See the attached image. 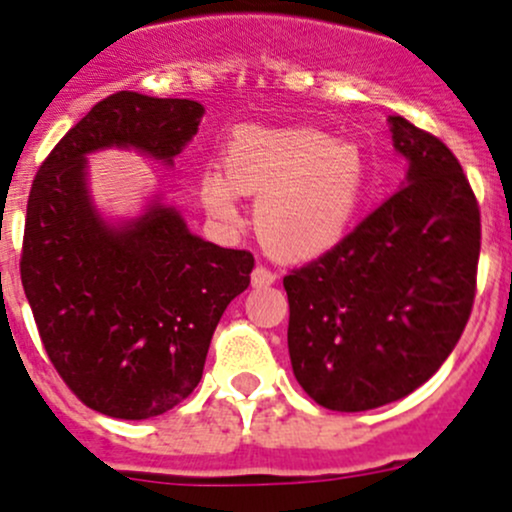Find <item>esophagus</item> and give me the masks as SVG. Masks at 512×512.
<instances>
[{"mask_svg": "<svg viewBox=\"0 0 512 512\" xmlns=\"http://www.w3.org/2000/svg\"><path fill=\"white\" fill-rule=\"evenodd\" d=\"M275 280H277V275L270 270V267L257 265L255 270H252V285L255 287H270V285H275Z\"/></svg>", "mask_w": 512, "mask_h": 512, "instance_id": "esophagus-1", "label": "esophagus"}]
</instances>
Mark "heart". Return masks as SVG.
Returning <instances> with one entry per match:
<instances>
[{"mask_svg": "<svg viewBox=\"0 0 512 512\" xmlns=\"http://www.w3.org/2000/svg\"><path fill=\"white\" fill-rule=\"evenodd\" d=\"M360 147L312 127L242 124L222 150V172L200 180L207 212L240 220V195H257L255 227L277 252L320 255L345 237L367 192Z\"/></svg>", "mask_w": 512, "mask_h": 512, "instance_id": "b5f03b06", "label": "heart"}]
</instances>
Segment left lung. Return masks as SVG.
I'll return each mask as SVG.
<instances>
[{
	"mask_svg": "<svg viewBox=\"0 0 512 512\" xmlns=\"http://www.w3.org/2000/svg\"><path fill=\"white\" fill-rule=\"evenodd\" d=\"M403 187L332 250L282 280L292 372L317 405L360 413L438 372L475 300L480 207L458 157L390 117Z\"/></svg>",
	"mask_w": 512,
	"mask_h": 512,
	"instance_id": "1",
	"label": "left lung"
}]
</instances>
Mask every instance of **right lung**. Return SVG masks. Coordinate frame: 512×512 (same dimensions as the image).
Listing matches in <instances>:
<instances>
[{
	"mask_svg": "<svg viewBox=\"0 0 512 512\" xmlns=\"http://www.w3.org/2000/svg\"><path fill=\"white\" fill-rule=\"evenodd\" d=\"M202 114L192 99L109 94L34 175L24 295L54 370L109 418H155L197 388L212 332L250 285L255 257L192 235L160 200L127 225H107L89 200L84 155L132 147L172 165Z\"/></svg>",
	"mask_w": 512,
	"mask_h": 512,
	"instance_id": "right-lung-1",
	"label": "right lung"
}]
</instances>
